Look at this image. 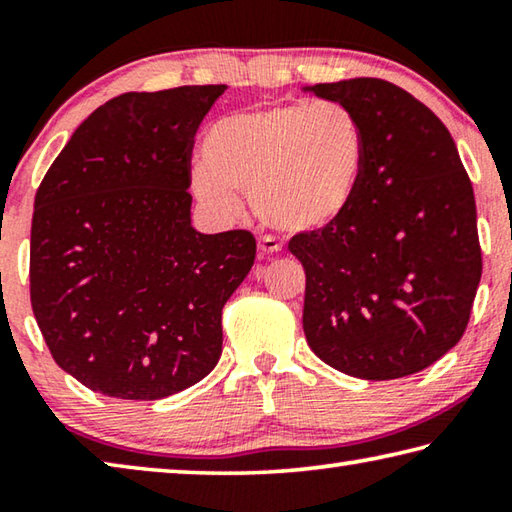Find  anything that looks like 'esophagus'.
I'll return each instance as SVG.
<instances>
[{"label": "esophagus", "instance_id": "1", "mask_svg": "<svg viewBox=\"0 0 512 512\" xmlns=\"http://www.w3.org/2000/svg\"><path fill=\"white\" fill-rule=\"evenodd\" d=\"M280 248H282L280 241L273 239V237H259V241H257V250H259V255H262V257L280 253Z\"/></svg>", "mask_w": 512, "mask_h": 512}]
</instances>
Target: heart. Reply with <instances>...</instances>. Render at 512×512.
Here are the masks:
<instances>
[{"mask_svg":"<svg viewBox=\"0 0 512 512\" xmlns=\"http://www.w3.org/2000/svg\"><path fill=\"white\" fill-rule=\"evenodd\" d=\"M194 192L214 212H239L250 192L259 219L287 235H320L357 203L368 173L363 121L339 101L277 103L207 128Z\"/></svg>","mask_w":512,"mask_h":512,"instance_id":"b5f03b06","label":"heart"}]
</instances>
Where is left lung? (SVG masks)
I'll list each match as a JSON object with an SVG mask.
<instances>
[{
    "mask_svg": "<svg viewBox=\"0 0 512 512\" xmlns=\"http://www.w3.org/2000/svg\"><path fill=\"white\" fill-rule=\"evenodd\" d=\"M302 92L350 106L368 137L350 214L289 241L307 273V343L350 377H409L452 350L470 320L481 282L472 183L443 121L397 85L348 79Z\"/></svg>",
    "mask_w": 512,
    "mask_h": 512,
    "instance_id": "left-lung-1",
    "label": "left lung"
}]
</instances>
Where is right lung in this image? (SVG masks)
Returning a JSON list of instances; mask_svg holds the SVG:
<instances>
[{
    "label": "right lung",
    "mask_w": 512,
    "mask_h": 512,
    "mask_svg": "<svg viewBox=\"0 0 512 512\" xmlns=\"http://www.w3.org/2000/svg\"><path fill=\"white\" fill-rule=\"evenodd\" d=\"M225 85L126 92L42 178L31 307L51 357L94 393L162 400L210 375L221 311L255 262L246 230L192 225L189 155Z\"/></svg>",
    "instance_id": "obj_1"
}]
</instances>
